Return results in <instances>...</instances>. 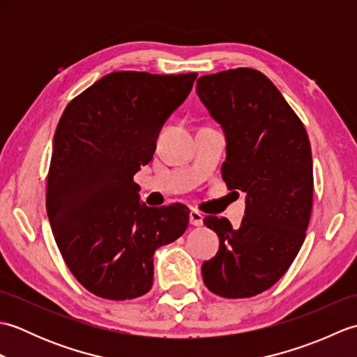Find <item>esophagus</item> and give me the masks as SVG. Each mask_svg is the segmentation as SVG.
Here are the masks:
<instances>
[{
    "label": "esophagus",
    "instance_id": "obj_1",
    "mask_svg": "<svg viewBox=\"0 0 357 357\" xmlns=\"http://www.w3.org/2000/svg\"><path fill=\"white\" fill-rule=\"evenodd\" d=\"M190 224L195 227H201L204 224V216L199 213L198 210L190 211Z\"/></svg>",
    "mask_w": 357,
    "mask_h": 357
}]
</instances>
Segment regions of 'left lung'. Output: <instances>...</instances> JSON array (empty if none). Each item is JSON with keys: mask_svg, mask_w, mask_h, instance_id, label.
<instances>
[{"mask_svg": "<svg viewBox=\"0 0 357 357\" xmlns=\"http://www.w3.org/2000/svg\"><path fill=\"white\" fill-rule=\"evenodd\" d=\"M196 93L227 139L222 179L244 192L239 229L207 216L219 252L204 284L227 299L252 298L285 275L304 244L313 207L312 147L304 124L264 73L248 67L204 75Z\"/></svg>", "mask_w": 357, "mask_h": 357, "instance_id": "left-lung-1", "label": "left lung"}]
</instances>
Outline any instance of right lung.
Masks as SVG:
<instances>
[{
	"mask_svg": "<svg viewBox=\"0 0 357 357\" xmlns=\"http://www.w3.org/2000/svg\"><path fill=\"white\" fill-rule=\"evenodd\" d=\"M196 77L113 72L73 98L59 119L45 207L66 265L100 298L146 294L155 250L187 230L190 210L139 204L133 176L151 161L159 130Z\"/></svg>",
	"mask_w": 357,
	"mask_h": 357,
	"instance_id": "obj_1",
	"label": "right lung"
}]
</instances>
